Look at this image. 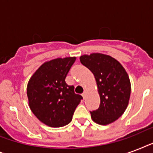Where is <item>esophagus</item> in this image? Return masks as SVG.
I'll return each mask as SVG.
<instances>
[{
    "mask_svg": "<svg viewBox=\"0 0 153 153\" xmlns=\"http://www.w3.org/2000/svg\"><path fill=\"white\" fill-rule=\"evenodd\" d=\"M82 98L85 99V98H86V91H84V92L82 93Z\"/></svg>",
    "mask_w": 153,
    "mask_h": 153,
    "instance_id": "obj_1",
    "label": "esophagus"
}]
</instances>
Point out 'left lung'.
Wrapping results in <instances>:
<instances>
[{"label": "left lung", "instance_id": "8db88e82", "mask_svg": "<svg viewBox=\"0 0 153 153\" xmlns=\"http://www.w3.org/2000/svg\"><path fill=\"white\" fill-rule=\"evenodd\" d=\"M79 59L94 75L100 96L99 108L91 112V118L102 126L113 123L126 111L130 98V80L126 69L114 58L102 53L81 55Z\"/></svg>", "mask_w": 153, "mask_h": 153}]
</instances>
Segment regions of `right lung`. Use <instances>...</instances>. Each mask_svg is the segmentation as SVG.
Wrapping results in <instances>:
<instances>
[{
  "instance_id": "1",
  "label": "right lung",
  "mask_w": 153,
  "mask_h": 153,
  "mask_svg": "<svg viewBox=\"0 0 153 153\" xmlns=\"http://www.w3.org/2000/svg\"><path fill=\"white\" fill-rule=\"evenodd\" d=\"M76 57L57 58L44 62L30 78L27 86L28 105L34 115L46 126L62 127L72 120L82 99L65 79Z\"/></svg>"
}]
</instances>
